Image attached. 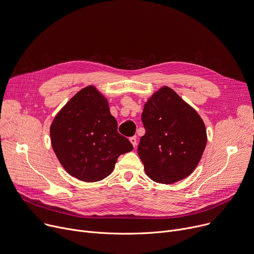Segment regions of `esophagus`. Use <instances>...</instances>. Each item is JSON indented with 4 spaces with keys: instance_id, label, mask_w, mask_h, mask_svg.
Listing matches in <instances>:
<instances>
[{
    "instance_id": "obj_1",
    "label": "esophagus",
    "mask_w": 254,
    "mask_h": 254,
    "mask_svg": "<svg viewBox=\"0 0 254 254\" xmlns=\"http://www.w3.org/2000/svg\"><path fill=\"white\" fill-rule=\"evenodd\" d=\"M129 141H130V143H131V145H132L133 147L136 146V136H131V137H129Z\"/></svg>"
}]
</instances>
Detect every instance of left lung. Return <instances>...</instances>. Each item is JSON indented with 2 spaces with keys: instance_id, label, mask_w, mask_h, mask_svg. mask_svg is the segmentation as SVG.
<instances>
[{
  "instance_id": "1",
  "label": "left lung",
  "mask_w": 254,
  "mask_h": 254,
  "mask_svg": "<svg viewBox=\"0 0 254 254\" xmlns=\"http://www.w3.org/2000/svg\"><path fill=\"white\" fill-rule=\"evenodd\" d=\"M146 132L137 154L147 175L159 183H174L197 166L206 145V130L197 112L169 87H162L145 104Z\"/></svg>"
}]
</instances>
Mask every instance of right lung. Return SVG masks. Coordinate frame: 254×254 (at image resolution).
<instances>
[{
  "mask_svg": "<svg viewBox=\"0 0 254 254\" xmlns=\"http://www.w3.org/2000/svg\"><path fill=\"white\" fill-rule=\"evenodd\" d=\"M53 149L68 174L87 182L107 177L131 143L118 131L108 102L93 86L68 101L51 126Z\"/></svg>",
  "mask_w": 254,
  "mask_h": 254,
  "instance_id": "right-lung-1",
  "label": "right lung"
}]
</instances>
